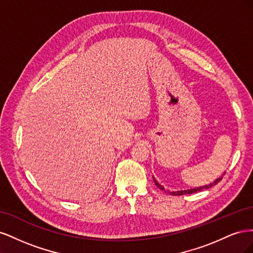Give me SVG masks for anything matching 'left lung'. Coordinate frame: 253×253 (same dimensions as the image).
Here are the masks:
<instances>
[{
	"label": "left lung",
	"mask_w": 253,
	"mask_h": 253,
	"mask_svg": "<svg viewBox=\"0 0 253 253\" xmlns=\"http://www.w3.org/2000/svg\"><path fill=\"white\" fill-rule=\"evenodd\" d=\"M225 173L226 172H224L223 174H221V176L219 178H217V179H215L214 180L213 182H211V183H208V185H205V186H203V187H197V188H193V189H187V190H180V191H171V190H167V189H165L162 185H160V183H158V181L153 177V180H154V182H155V185L160 189V190H163V191H165L166 193H170L171 195H185V194H192V193H196V192H198V191H203V190H207V189H210L211 187H213V186H215V185H217V182L218 181H220L221 180V178H223V176L225 175Z\"/></svg>",
	"instance_id": "8db88e82"
}]
</instances>
